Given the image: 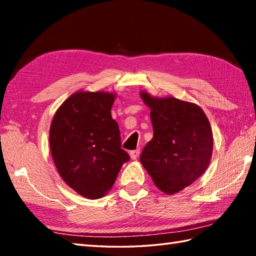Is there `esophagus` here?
<instances>
[{
    "label": "esophagus",
    "instance_id": "obj_1",
    "mask_svg": "<svg viewBox=\"0 0 256 256\" xmlns=\"http://www.w3.org/2000/svg\"><path fill=\"white\" fill-rule=\"evenodd\" d=\"M140 150H132L131 153H130V156H131L132 160H138V157L140 156Z\"/></svg>",
    "mask_w": 256,
    "mask_h": 256
}]
</instances>
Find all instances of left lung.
<instances>
[{"label": "left lung", "mask_w": 256, "mask_h": 256, "mask_svg": "<svg viewBox=\"0 0 256 256\" xmlns=\"http://www.w3.org/2000/svg\"><path fill=\"white\" fill-rule=\"evenodd\" d=\"M140 96L150 108L154 136L140 160L155 184L167 194L178 192L202 175L214 148L209 120L200 106L176 98Z\"/></svg>", "instance_id": "1"}]
</instances>
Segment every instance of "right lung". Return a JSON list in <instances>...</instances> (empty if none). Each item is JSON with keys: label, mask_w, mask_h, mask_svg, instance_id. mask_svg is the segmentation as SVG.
<instances>
[{"label": "right lung", "mask_w": 256, "mask_h": 256, "mask_svg": "<svg viewBox=\"0 0 256 256\" xmlns=\"http://www.w3.org/2000/svg\"><path fill=\"white\" fill-rule=\"evenodd\" d=\"M114 98L108 92H76L52 122L50 144L59 175L86 198L104 196L130 160L111 116Z\"/></svg>", "instance_id": "1"}]
</instances>
